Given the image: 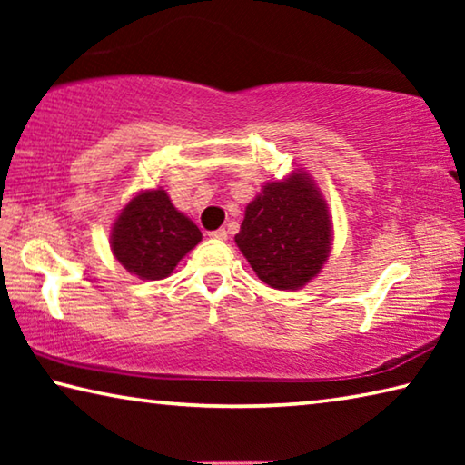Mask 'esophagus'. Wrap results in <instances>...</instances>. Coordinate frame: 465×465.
Segmentation results:
<instances>
[{
    "mask_svg": "<svg viewBox=\"0 0 465 465\" xmlns=\"http://www.w3.org/2000/svg\"><path fill=\"white\" fill-rule=\"evenodd\" d=\"M209 235L213 240H219V242H223V240H227V230L225 227H222V230H215V232H209Z\"/></svg>",
    "mask_w": 465,
    "mask_h": 465,
    "instance_id": "obj_1",
    "label": "esophagus"
}]
</instances>
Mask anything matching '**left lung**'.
Here are the masks:
<instances>
[{"mask_svg": "<svg viewBox=\"0 0 465 465\" xmlns=\"http://www.w3.org/2000/svg\"><path fill=\"white\" fill-rule=\"evenodd\" d=\"M330 235L332 223L320 191L308 174H291L266 184L248 204L235 243L258 279L293 291L328 261Z\"/></svg>", "mask_w": 465, "mask_h": 465, "instance_id": "obj_1", "label": "left lung"}]
</instances>
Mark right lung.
Wrapping results in <instances>:
<instances>
[{"mask_svg": "<svg viewBox=\"0 0 465 465\" xmlns=\"http://www.w3.org/2000/svg\"><path fill=\"white\" fill-rule=\"evenodd\" d=\"M201 238L199 227L176 211L160 188L129 201L113 227L110 246L129 272L157 281L168 277Z\"/></svg>", "mask_w": 465, "mask_h": 465, "instance_id": "obj_1", "label": "right lung"}]
</instances>
